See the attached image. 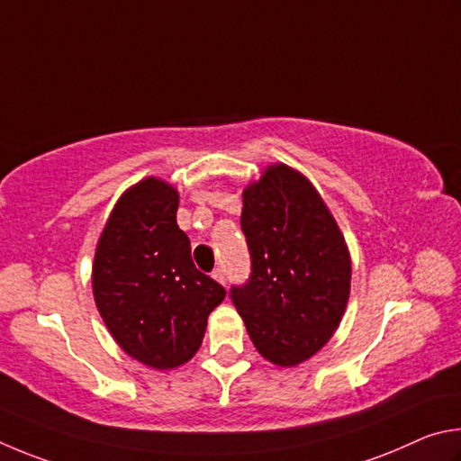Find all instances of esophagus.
<instances>
[{
	"label": "esophagus",
	"instance_id": "1",
	"mask_svg": "<svg viewBox=\"0 0 461 461\" xmlns=\"http://www.w3.org/2000/svg\"><path fill=\"white\" fill-rule=\"evenodd\" d=\"M212 277L218 281V284H222L224 285V281H226V277H224V271L221 269V267H216L214 271H212Z\"/></svg>",
	"mask_w": 461,
	"mask_h": 461
}]
</instances>
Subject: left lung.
I'll return each mask as SVG.
<instances>
[{"label":"left lung","instance_id":"obj_1","mask_svg":"<svg viewBox=\"0 0 461 461\" xmlns=\"http://www.w3.org/2000/svg\"><path fill=\"white\" fill-rule=\"evenodd\" d=\"M240 229L251 277L230 287V300L263 358L300 365L344 316L352 276L346 240L312 182L285 164L247 185Z\"/></svg>","mask_w":461,"mask_h":461}]
</instances>
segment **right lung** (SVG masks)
Segmentation results:
<instances>
[{"label": "right lung", "instance_id": "add662e5", "mask_svg": "<svg viewBox=\"0 0 461 461\" xmlns=\"http://www.w3.org/2000/svg\"><path fill=\"white\" fill-rule=\"evenodd\" d=\"M177 190L158 177L117 200L96 243L93 295L104 326L129 357L169 370L198 352L224 287L196 269L176 222Z\"/></svg>", "mask_w": 461, "mask_h": 461}]
</instances>
